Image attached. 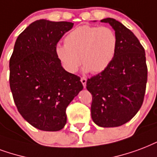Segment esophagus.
Listing matches in <instances>:
<instances>
[{"label": "esophagus", "mask_w": 157, "mask_h": 157, "mask_svg": "<svg viewBox=\"0 0 157 157\" xmlns=\"http://www.w3.org/2000/svg\"><path fill=\"white\" fill-rule=\"evenodd\" d=\"M81 81L82 85H83L84 88H86V77H81Z\"/></svg>", "instance_id": "obj_1"}]
</instances>
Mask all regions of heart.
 Returning <instances> with one entry per match:
<instances>
[{"label": "heart", "mask_w": 157, "mask_h": 157, "mask_svg": "<svg viewBox=\"0 0 157 157\" xmlns=\"http://www.w3.org/2000/svg\"><path fill=\"white\" fill-rule=\"evenodd\" d=\"M118 48L115 32L109 27L82 25L74 29L65 38V44L55 48L57 58L71 73L81 65L84 71L96 74L110 65Z\"/></svg>", "instance_id": "1"}]
</instances>
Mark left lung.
<instances>
[{"label": "left lung", "mask_w": 157, "mask_h": 157, "mask_svg": "<svg viewBox=\"0 0 157 157\" xmlns=\"http://www.w3.org/2000/svg\"><path fill=\"white\" fill-rule=\"evenodd\" d=\"M118 48L114 58L105 71L88 79L92 94L91 118L98 126L113 128L131 120L142 106L147 81L144 48L131 30L112 18Z\"/></svg>", "instance_id": "obj_1"}]
</instances>
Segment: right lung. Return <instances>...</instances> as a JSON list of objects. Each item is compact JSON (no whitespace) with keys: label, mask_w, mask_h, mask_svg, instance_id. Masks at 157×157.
I'll list each match as a JSON object with an SVG mask.
<instances>
[{"label":"right lung","mask_w":157,"mask_h":157,"mask_svg":"<svg viewBox=\"0 0 157 157\" xmlns=\"http://www.w3.org/2000/svg\"><path fill=\"white\" fill-rule=\"evenodd\" d=\"M73 23L36 20L18 36L10 59V86L23 118L55 132L67 123L66 109L83 89L81 78L62 67L55 48Z\"/></svg>","instance_id":"obj_1"}]
</instances>
